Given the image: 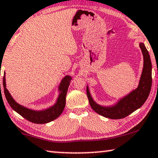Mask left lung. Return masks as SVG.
<instances>
[{"mask_svg":"<svg viewBox=\"0 0 158 158\" xmlns=\"http://www.w3.org/2000/svg\"><path fill=\"white\" fill-rule=\"evenodd\" d=\"M143 55V69L139 79L138 86L130 94L119 99L117 104L110 106H104L97 104L93 100L89 90L86 87V94L92 110L97 114L104 117L113 119H122L132 114L137 109L141 107L145 103L150 94L152 86V63L150 54L147 50L145 44H139Z\"/></svg>","mask_w":158,"mask_h":158,"instance_id":"8db88e82","label":"left lung"}]
</instances>
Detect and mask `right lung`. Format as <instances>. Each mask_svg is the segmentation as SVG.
Returning a JSON list of instances; mask_svg holds the SVG:
<instances>
[{
	"instance_id": "1",
	"label": "right lung",
	"mask_w": 158,
	"mask_h": 158,
	"mask_svg": "<svg viewBox=\"0 0 158 158\" xmlns=\"http://www.w3.org/2000/svg\"><path fill=\"white\" fill-rule=\"evenodd\" d=\"M71 80H72V77L68 76V75L64 77L59 86L60 94L59 97L57 98L56 104L51 107L46 109V110L41 111L33 110L31 109L26 108L25 106L20 105L13 99L8 90L6 89L5 74L3 76V85L6 98L13 110L19 113L26 119L31 122L33 123L45 124L56 119L57 117H59L61 115L62 112L64 111L66 105V93H67Z\"/></svg>"
}]
</instances>
